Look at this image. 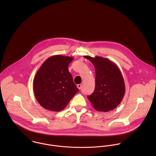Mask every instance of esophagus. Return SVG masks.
Wrapping results in <instances>:
<instances>
[{
	"label": "esophagus",
	"mask_w": 156,
	"mask_h": 156,
	"mask_svg": "<svg viewBox=\"0 0 156 156\" xmlns=\"http://www.w3.org/2000/svg\"><path fill=\"white\" fill-rule=\"evenodd\" d=\"M77 87L78 88V89H81V88H82V85L81 84H79V85H77Z\"/></svg>",
	"instance_id": "1"
}]
</instances>
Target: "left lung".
I'll return each instance as SVG.
<instances>
[{"instance_id": "8db88e82", "label": "left lung", "mask_w": 156, "mask_h": 156, "mask_svg": "<svg viewBox=\"0 0 156 156\" xmlns=\"http://www.w3.org/2000/svg\"><path fill=\"white\" fill-rule=\"evenodd\" d=\"M93 64L95 70V87L88 98L97 111L114 109L121 102L125 94V84L118 66L108 59L83 56Z\"/></svg>"}]
</instances>
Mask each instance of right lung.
I'll use <instances>...</instances> for the list:
<instances>
[{
    "instance_id": "right-lung-1",
    "label": "right lung",
    "mask_w": 156,
    "mask_h": 156,
    "mask_svg": "<svg viewBox=\"0 0 156 156\" xmlns=\"http://www.w3.org/2000/svg\"><path fill=\"white\" fill-rule=\"evenodd\" d=\"M73 59L59 55L50 56L37 72L34 92L37 101L45 109L63 110L79 91L68 68Z\"/></svg>"
}]
</instances>
